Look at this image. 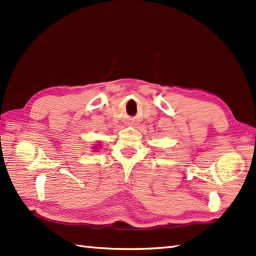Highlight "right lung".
Returning a JSON list of instances; mask_svg holds the SVG:
<instances>
[{
    "instance_id": "right-lung-1",
    "label": "right lung",
    "mask_w": 256,
    "mask_h": 256,
    "mask_svg": "<svg viewBox=\"0 0 256 256\" xmlns=\"http://www.w3.org/2000/svg\"><path fill=\"white\" fill-rule=\"evenodd\" d=\"M93 148H94V146H93Z\"/></svg>"
}]
</instances>
